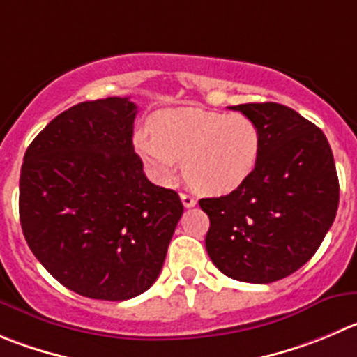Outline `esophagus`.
<instances>
[{"mask_svg": "<svg viewBox=\"0 0 357 357\" xmlns=\"http://www.w3.org/2000/svg\"><path fill=\"white\" fill-rule=\"evenodd\" d=\"M181 199H182V203H184L185 208H191V206H195V205H196V199L192 198L191 195H185V192H182V195H181Z\"/></svg>", "mask_w": 357, "mask_h": 357, "instance_id": "1", "label": "esophagus"}]
</instances>
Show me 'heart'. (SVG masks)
Here are the masks:
<instances>
[{
	"label": "heart",
	"instance_id": "heart-1",
	"mask_svg": "<svg viewBox=\"0 0 357 357\" xmlns=\"http://www.w3.org/2000/svg\"><path fill=\"white\" fill-rule=\"evenodd\" d=\"M135 147L152 176L169 182L184 162L185 181L205 195H226L249 178L261 154V133L243 114L173 108L140 131Z\"/></svg>",
	"mask_w": 357,
	"mask_h": 357
}]
</instances>
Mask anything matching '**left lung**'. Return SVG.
I'll return each mask as SVG.
<instances>
[{"label":"left lung","mask_w":357,"mask_h":357,"mask_svg":"<svg viewBox=\"0 0 357 357\" xmlns=\"http://www.w3.org/2000/svg\"><path fill=\"white\" fill-rule=\"evenodd\" d=\"M229 108L256 122L261 154L240 188L199 199L210 219L206 252L227 277L270 284L300 270L333 224L340 199L333 152L317 126L293 108Z\"/></svg>","instance_id":"8db88e82"}]
</instances>
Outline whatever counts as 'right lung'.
Returning <instances> with one entry per match:
<instances>
[{
    "label": "right lung",
    "mask_w": 357,
    "mask_h": 357,
    "mask_svg": "<svg viewBox=\"0 0 357 357\" xmlns=\"http://www.w3.org/2000/svg\"><path fill=\"white\" fill-rule=\"evenodd\" d=\"M135 117L130 98L75 105L43 128L20 168L29 249L64 287L93 300L145 293L184 212L175 191L145 176Z\"/></svg>",
    "instance_id": "obj_1"
}]
</instances>
